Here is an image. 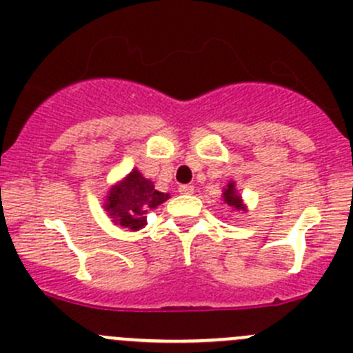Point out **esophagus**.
I'll list each match as a JSON object with an SVG mask.
<instances>
[{"mask_svg": "<svg viewBox=\"0 0 353 353\" xmlns=\"http://www.w3.org/2000/svg\"><path fill=\"white\" fill-rule=\"evenodd\" d=\"M179 193L181 194H193L194 193V188L191 184H181L179 186Z\"/></svg>", "mask_w": 353, "mask_h": 353, "instance_id": "1", "label": "esophagus"}]
</instances>
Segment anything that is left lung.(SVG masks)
Returning a JSON list of instances; mask_svg holds the SVG:
<instances>
[{
	"instance_id": "obj_1",
	"label": "left lung",
	"mask_w": 353,
	"mask_h": 353,
	"mask_svg": "<svg viewBox=\"0 0 353 353\" xmlns=\"http://www.w3.org/2000/svg\"><path fill=\"white\" fill-rule=\"evenodd\" d=\"M222 200H224V203L234 212H241L243 214V212L248 210L245 205V201H243L241 194H239V191L236 190L234 181H229L228 186L222 188Z\"/></svg>"
}]
</instances>
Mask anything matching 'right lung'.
<instances>
[{
	"mask_svg": "<svg viewBox=\"0 0 353 353\" xmlns=\"http://www.w3.org/2000/svg\"><path fill=\"white\" fill-rule=\"evenodd\" d=\"M169 198V193L157 191L152 181L143 177L138 169H132L128 176L112 184L105 196L103 208L115 225L139 231L146 225V214Z\"/></svg>",
	"mask_w": 353,
	"mask_h": 353,
	"instance_id": "obj_1",
	"label": "right lung"
}]
</instances>
